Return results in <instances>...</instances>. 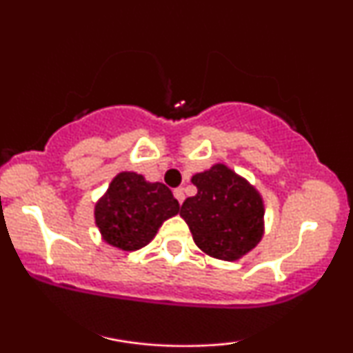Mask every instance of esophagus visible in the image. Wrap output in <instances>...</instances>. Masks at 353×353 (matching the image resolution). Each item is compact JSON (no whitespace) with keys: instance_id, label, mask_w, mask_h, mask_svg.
<instances>
[{"instance_id":"obj_1","label":"esophagus","mask_w":353,"mask_h":353,"mask_svg":"<svg viewBox=\"0 0 353 353\" xmlns=\"http://www.w3.org/2000/svg\"><path fill=\"white\" fill-rule=\"evenodd\" d=\"M174 197H176L177 201H179V204H182V202H184V189L182 188H177V189H174Z\"/></svg>"}]
</instances>
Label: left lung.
<instances>
[{
    "label": "left lung",
    "mask_w": 353,
    "mask_h": 353,
    "mask_svg": "<svg viewBox=\"0 0 353 353\" xmlns=\"http://www.w3.org/2000/svg\"><path fill=\"white\" fill-rule=\"evenodd\" d=\"M190 182L197 194L184 201L181 217L202 252L234 262L255 249L265 229L264 199L255 185L222 163Z\"/></svg>",
    "instance_id": "8db88e82"
}]
</instances>
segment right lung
I'll list each match as a JSON object with an SVG mask.
<instances>
[{
    "mask_svg": "<svg viewBox=\"0 0 353 353\" xmlns=\"http://www.w3.org/2000/svg\"><path fill=\"white\" fill-rule=\"evenodd\" d=\"M179 214V202L163 182L143 174L119 172L94 205L101 239L116 249L132 252L156 237L164 221Z\"/></svg>",
    "mask_w": 353,
    "mask_h": 353,
    "instance_id": "add662e5",
    "label": "right lung"
}]
</instances>
